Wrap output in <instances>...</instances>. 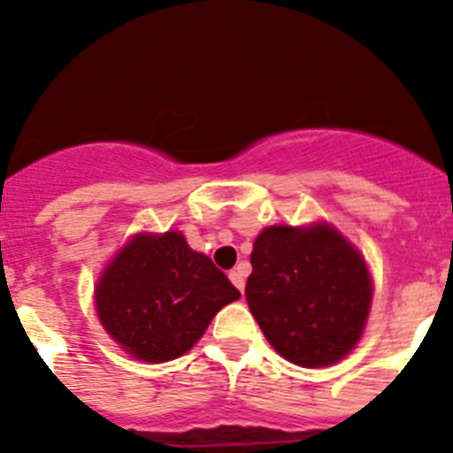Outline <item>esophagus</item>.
<instances>
[{"label": "esophagus", "instance_id": "34e87169", "mask_svg": "<svg viewBox=\"0 0 453 453\" xmlns=\"http://www.w3.org/2000/svg\"><path fill=\"white\" fill-rule=\"evenodd\" d=\"M229 279H231V283H234V286L238 288L240 292L245 290V272L240 270V267H235V270L229 272Z\"/></svg>", "mask_w": 453, "mask_h": 453}]
</instances>
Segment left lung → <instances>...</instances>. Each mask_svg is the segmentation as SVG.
Listing matches in <instances>:
<instances>
[{"label": "left lung", "mask_w": 453, "mask_h": 453, "mask_svg": "<svg viewBox=\"0 0 453 453\" xmlns=\"http://www.w3.org/2000/svg\"><path fill=\"white\" fill-rule=\"evenodd\" d=\"M247 303L270 345L302 367L340 361L370 311L365 261L326 224L270 226L254 242Z\"/></svg>", "instance_id": "left-lung-1"}]
</instances>
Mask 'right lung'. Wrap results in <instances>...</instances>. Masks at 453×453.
<instances>
[{
    "label": "right lung",
    "mask_w": 453,
    "mask_h": 453,
    "mask_svg": "<svg viewBox=\"0 0 453 453\" xmlns=\"http://www.w3.org/2000/svg\"><path fill=\"white\" fill-rule=\"evenodd\" d=\"M95 295L108 335L147 363L186 354L219 308L240 297L226 274L177 231L131 240Z\"/></svg>",
    "instance_id": "1"
}]
</instances>
